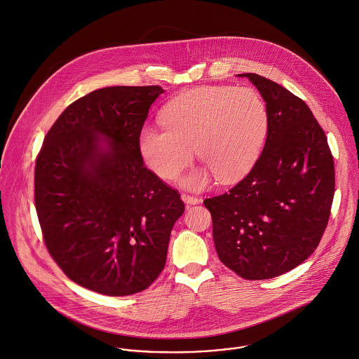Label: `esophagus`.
Segmentation results:
<instances>
[{"label": "esophagus", "instance_id": "1", "mask_svg": "<svg viewBox=\"0 0 359 359\" xmlns=\"http://www.w3.org/2000/svg\"><path fill=\"white\" fill-rule=\"evenodd\" d=\"M181 198H182L184 203L188 204V205H195V204L200 203V198H197L196 196L187 195V194H182Z\"/></svg>", "mask_w": 359, "mask_h": 359}]
</instances>
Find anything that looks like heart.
I'll return each instance as SVG.
<instances>
[{
  "label": "heart",
  "instance_id": "b5f03b06",
  "mask_svg": "<svg viewBox=\"0 0 359 359\" xmlns=\"http://www.w3.org/2000/svg\"><path fill=\"white\" fill-rule=\"evenodd\" d=\"M163 126L147 125L138 134V149L148 167L172 181L194 158L207 167L184 178V187L201 189L210 171L222 182L244 175L261 154L269 116L261 96L248 88L203 86L170 101Z\"/></svg>",
  "mask_w": 359,
  "mask_h": 359
}]
</instances>
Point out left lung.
I'll return each instance as SVG.
<instances>
[{
  "label": "left lung",
  "mask_w": 359,
  "mask_h": 359,
  "mask_svg": "<svg viewBox=\"0 0 359 359\" xmlns=\"http://www.w3.org/2000/svg\"><path fill=\"white\" fill-rule=\"evenodd\" d=\"M240 76L266 102L264 148L247 177L203 203L219 261L245 280H266L318 247L334 195V164L325 131L302 98L258 74Z\"/></svg>",
  "instance_id": "1"
}]
</instances>
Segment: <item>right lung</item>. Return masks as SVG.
Masks as SVG:
<instances>
[{
    "label": "right lung",
    "mask_w": 359,
    "mask_h": 359,
    "mask_svg": "<svg viewBox=\"0 0 359 359\" xmlns=\"http://www.w3.org/2000/svg\"><path fill=\"white\" fill-rule=\"evenodd\" d=\"M163 92L159 85L111 86L78 98L35 161L46 250L69 280L98 294L147 290L164 269L171 229L185 211L178 191L145 167L138 149L149 107Z\"/></svg>",
    "instance_id": "obj_1"
}]
</instances>
